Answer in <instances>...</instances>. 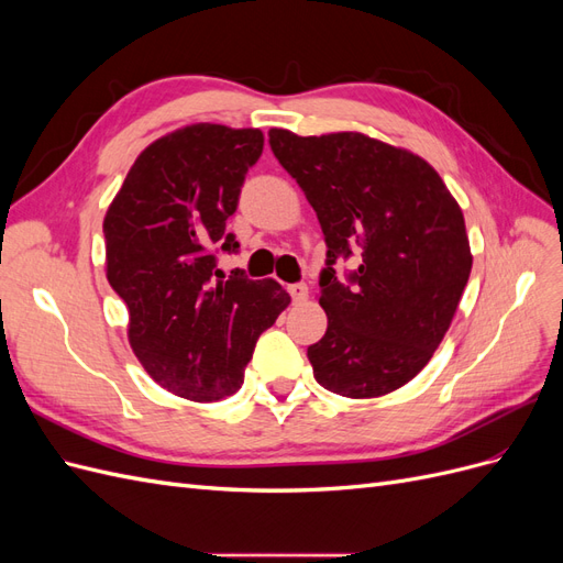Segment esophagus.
Listing matches in <instances>:
<instances>
[{
	"instance_id": "34e87169",
	"label": "esophagus",
	"mask_w": 563,
	"mask_h": 563,
	"mask_svg": "<svg viewBox=\"0 0 563 563\" xmlns=\"http://www.w3.org/2000/svg\"><path fill=\"white\" fill-rule=\"evenodd\" d=\"M288 294H291L294 302H302V300H308V286H305V284H291V286H288Z\"/></svg>"
}]
</instances>
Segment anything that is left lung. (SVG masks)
Returning a JSON list of instances; mask_svg holds the SVG:
<instances>
[{"label": "left lung", "instance_id": "1", "mask_svg": "<svg viewBox=\"0 0 563 563\" xmlns=\"http://www.w3.org/2000/svg\"><path fill=\"white\" fill-rule=\"evenodd\" d=\"M267 135L329 246L319 277L329 327L308 347L314 378L350 399L389 395L428 366L463 298L472 269L463 211L411 150L356 131ZM350 254L361 267L340 283L332 265Z\"/></svg>", "mask_w": 563, "mask_h": 563}]
</instances>
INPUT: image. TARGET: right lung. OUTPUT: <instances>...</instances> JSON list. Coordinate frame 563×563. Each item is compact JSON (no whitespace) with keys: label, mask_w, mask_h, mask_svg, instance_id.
<instances>
[{"label":"right lung","mask_w":563,"mask_h":563,"mask_svg":"<svg viewBox=\"0 0 563 563\" xmlns=\"http://www.w3.org/2000/svg\"><path fill=\"white\" fill-rule=\"evenodd\" d=\"M263 143L261 129L209 122L166 133L133 162L103 220L129 345L150 378L183 399L234 395L255 340L291 302L275 279L216 269V249L240 246L225 220Z\"/></svg>","instance_id":"add662e5"}]
</instances>
